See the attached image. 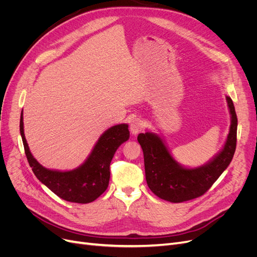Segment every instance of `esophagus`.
<instances>
[{
  "label": "esophagus",
  "instance_id": "obj_1",
  "mask_svg": "<svg viewBox=\"0 0 257 257\" xmlns=\"http://www.w3.org/2000/svg\"><path fill=\"white\" fill-rule=\"evenodd\" d=\"M145 127V122L142 120L141 118H135L130 123V131L132 135H138L139 132L144 129Z\"/></svg>",
  "mask_w": 257,
  "mask_h": 257
}]
</instances>
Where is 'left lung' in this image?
<instances>
[{
	"mask_svg": "<svg viewBox=\"0 0 257 257\" xmlns=\"http://www.w3.org/2000/svg\"><path fill=\"white\" fill-rule=\"evenodd\" d=\"M231 113V127L223 149L207 164L185 168L177 163L163 140L146 132L138 136L143 149L147 185L159 198L179 203L205 194L226 169L233 159L237 141V116L232 99L226 96Z\"/></svg>",
	"mask_w": 257,
	"mask_h": 257,
	"instance_id": "obj_1",
	"label": "left lung"
}]
</instances>
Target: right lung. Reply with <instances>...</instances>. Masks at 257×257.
Instances as JSON below:
<instances>
[{
  "label": "right lung",
  "instance_id": "1",
  "mask_svg": "<svg viewBox=\"0 0 257 257\" xmlns=\"http://www.w3.org/2000/svg\"><path fill=\"white\" fill-rule=\"evenodd\" d=\"M20 134L28 164L35 176L54 194L65 201L75 203H90L106 191L109 185L112 158L116 149L130 137L127 123L113 126L103 132L82 165L69 172H58L43 167L33 157L24 135L23 110Z\"/></svg>",
  "mask_w": 257,
  "mask_h": 257
}]
</instances>
